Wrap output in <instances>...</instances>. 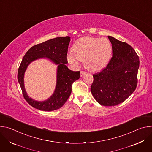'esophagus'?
I'll return each mask as SVG.
<instances>
[{
  "instance_id": "esophagus-1",
  "label": "esophagus",
  "mask_w": 152,
  "mask_h": 152,
  "mask_svg": "<svg viewBox=\"0 0 152 152\" xmlns=\"http://www.w3.org/2000/svg\"><path fill=\"white\" fill-rule=\"evenodd\" d=\"M86 73L85 72H84V71H81L80 72V76L82 77V76H83L85 74H86Z\"/></svg>"
}]
</instances>
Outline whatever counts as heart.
<instances>
[{
  "mask_svg": "<svg viewBox=\"0 0 152 152\" xmlns=\"http://www.w3.org/2000/svg\"><path fill=\"white\" fill-rule=\"evenodd\" d=\"M112 46L106 38L84 37L78 39L72 47V54L67 56L68 62L74 67H77L80 61L85 66L92 71L103 69L112 55Z\"/></svg>",
  "mask_w": 152,
  "mask_h": 152,
  "instance_id": "obj_1",
  "label": "heart"
}]
</instances>
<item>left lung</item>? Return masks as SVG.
<instances>
[{"label": "left lung", "mask_w": 152, "mask_h": 152, "mask_svg": "<svg viewBox=\"0 0 152 152\" xmlns=\"http://www.w3.org/2000/svg\"><path fill=\"white\" fill-rule=\"evenodd\" d=\"M107 37L112 44L113 57L105 69L93 75L91 91L99 104L111 106L123 102L135 90L140 60L127 43Z\"/></svg>", "instance_id": "1"}]
</instances>
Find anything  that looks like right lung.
Here are the masks:
<instances>
[{
  "label": "right lung",
  "instance_id": "1",
  "mask_svg": "<svg viewBox=\"0 0 152 152\" xmlns=\"http://www.w3.org/2000/svg\"><path fill=\"white\" fill-rule=\"evenodd\" d=\"M70 41V37H57L32 46L26 53L18 70L17 79L22 90L23 96L27 102L37 110L52 111L61 107L66 102L72 93L73 83L80 77V72L69 70L67 54ZM46 58L58 65L57 84L53 94L45 101H37L27 95L24 85V75L28 65L32 61Z\"/></svg>",
  "mask_w": 152,
  "mask_h": 152
}]
</instances>
